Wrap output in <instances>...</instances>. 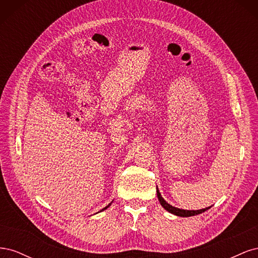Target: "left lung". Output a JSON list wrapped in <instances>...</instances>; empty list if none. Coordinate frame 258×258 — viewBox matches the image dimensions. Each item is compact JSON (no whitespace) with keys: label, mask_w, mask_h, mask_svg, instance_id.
Listing matches in <instances>:
<instances>
[{"label":"left lung","mask_w":258,"mask_h":258,"mask_svg":"<svg viewBox=\"0 0 258 258\" xmlns=\"http://www.w3.org/2000/svg\"><path fill=\"white\" fill-rule=\"evenodd\" d=\"M157 197H158V199H159L160 205H161L163 208H165V209L168 211V212L172 213V214H174V215H177V216H182V217H188V216L198 215V214H200V213H202V212H205V211H207V210L210 209V207H209V208L201 209V210H196V211L191 210V211H189V210H182V209H178V208L172 207L171 205H169L165 199H163V198L161 197V195H160L158 188H157Z\"/></svg>","instance_id":"1"}]
</instances>
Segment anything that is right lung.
Returning a JSON list of instances; mask_svg holds the SVG:
<instances>
[{
  "instance_id": "1",
  "label": "right lung",
  "mask_w": 258,
  "mask_h": 258,
  "mask_svg": "<svg viewBox=\"0 0 258 258\" xmlns=\"http://www.w3.org/2000/svg\"><path fill=\"white\" fill-rule=\"evenodd\" d=\"M110 206H111V204H110V205H108V206H106V207H105V208H103V209H102V210H101V211H103V210H105V209H107V208H108V207H110Z\"/></svg>"
}]
</instances>
